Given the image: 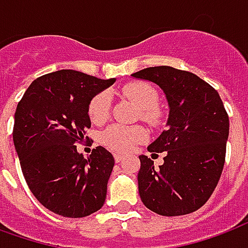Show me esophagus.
I'll return each instance as SVG.
<instances>
[{"label":"esophagus","mask_w":248,"mask_h":248,"mask_svg":"<svg viewBox=\"0 0 248 248\" xmlns=\"http://www.w3.org/2000/svg\"><path fill=\"white\" fill-rule=\"evenodd\" d=\"M115 161L116 162H120V161H123V160H124V157L122 156V155H119V153H116V155H115Z\"/></svg>","instance_id":"34e87169"}]
</instances>
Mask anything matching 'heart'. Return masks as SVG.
Returning a JSON list of instances; mask_svg holds the SVG:
<instances>
[{
  "instance_id": "b5f03b06",
  "label": "heart",
  "mask_w": 248,
  "mask_h": 248,
  "mask_svg": "<svg viewBox=\"0 0 248 248\" xmlns=\"http://www.w3.org/2000/svg\"><path fill=\"white\" fill-rule=\"evenodd\" d=\"M122 93L140 107V115L144 122L152 125H158L161 123L162 112L157 107L158 92L153 86L145 82H131L122 88ZM111 99L108 92H100L92 97L88 104V116L93 124L100 125L109 117ZM148 132L144 126H126L122 124H112L104 129L100 140L107 148L119 153L131 152L135 145L146 141Z\"/></svg>"
}]
</instances>
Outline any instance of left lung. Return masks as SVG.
Segmentation results:
<instances>
[{
	"label": "left lung",
	"mask_w": 248,
	"mask_h": 248,
	"mask_svg": "<svg viewBox=\"0 0 248 248\" xmlns=\"http://www.w3.org/2000/svg\"><path fill=\"white\" fill-rule=\"evenodd\" d=\"M132 77L156 83L169 104V128L148 146L165 152L155 168L140 156L139 193L142 203L164 217L190 214L205 205L223 170L229 115L216 88L196 74L169 66L148 67Z\"/></svg>",
	"instance_id": "1"
}]
</instances>
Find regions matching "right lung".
Listing matches in <instances>:
<instances>
[{
	"mask_svg": "<svg viewBox=\"0 0 248 248\" xmlns=\"http://www.w3.org/2000/svg\"><path fill=\"white\" fill-rule=\"evenodd\" d=\"M115 79L74 70L46 74L29 86L14 115L13 141L25 181L46 209L82 218L102 209L115 160L103 146L78 153L91 126L88 104Z\"/></svg>",
	"mask_w": 248,
	"mask_h": 248,
	"instance_id": "right-lung-1",
	"label": "right lung"
}]
</instances>
